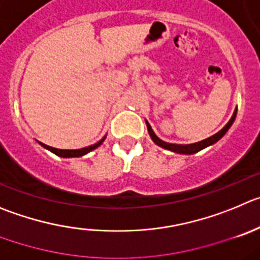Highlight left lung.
Instances as JSON below:
<instances>
[{"label": "left lung", "instance_id": "1", "mask_svg": "<svg viewBox=\"0 0 260 260\" xmlns=\"http://www.w3.org/2000/svg\"><path fill=\"white\" fill-rule=\"evenodd\" d=\"M236 114H237V109L235 110L232 118L230 119V122L227 123V124H225L224 127L219 131V132L215 133V135H213L212 137L205 138V140H203V141L196 142V144H190V145H176V144H168V142L161 141V140H160V138L155 135L154 131L151 129V127H150V124L147 122H146V125H147V131H149V133H150V137H151V140L157 145V146L163 147V149H167V150H171V151H173V152H178V154H195V152L200 151V150L205 149V147L210 146V145L215 144L218 140H220V138L225 135V132L230 129V127L232 125V123L235 122Z\"/></svg>", "mask_w": 260, "mask_h": 260}]
</instances>
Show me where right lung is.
I'll return each instance as SVG.
<instances>
[{"mask_svg":"<svg viewBox=\"0 0 260 260\" xmlns=\"http://www.w3.org/2000/svg\"><path fill=\"white\" fill-rule=\"evenodd\" d=\"M104 140H105V137L101 140V141H99L97 144L92 145V146H88V147H84V149H79V150H60V149H55V147H51V146H47V145L45 144H40L42 145L43 147H46L47 150H50V151H52L53 154H56L57 156H61V157H78V156H83V155H86L87 152L92 151V150H94L96 147L100 146L101 144L104 142Z\"/></svg>","mask_w":260,"mask_h":260,"instance_id":"obj_1","label":"right lung"}]
</instances>
